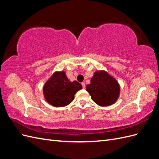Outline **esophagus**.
Returning <instances> with one entry per match:
<instances>
[{
  "label": "esophagus",
  "instance_id": "1",
  "mask_svg": "<svg viewBox=\"0 0 159 159\" xmlns=\"http://www.w3.org/2000/svg\"><path fill=\"white\" fill-rule=\"evenodd\" d=\"M81 85H82V87H83V88L84 89H85V83H81Z\"/></svg>",
  "mask_w": 159,
  "mask_h": 159
}]
</instances>
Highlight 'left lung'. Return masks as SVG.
<instances>
[{
  "label": "left lung",
  "mask_w": 159,
  "mask_h": 159,
  "mask_svg": "<svg viewBox=\"0 0 159 159\" xmlns=\"http://www.w3.org/2000/svg\"><path fill=\"white\" fill-rule=\"evenodd\" d=\"M86 91L91 99L101 107L109 106L117 102L120 94L118 81L104 70L96 71Z\"/></svg>",
  "instance_id": "1"
}]
</instances>
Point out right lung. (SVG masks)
<instances>
[{"label":"right lung","instance_id":"right-lung-1","mask_svg":"<svg viewBox=\"0 0 159 159\" xmlns=\"http://www.w3.org/2000/svg\"><path fill=\"white\" fill-rule=\"evenodd\" d=\"M81 88L78 81L68 80L65 71H56L43 86V93L52 106L64 107L73 102L75 94Z\"/></svg>","mask_w":159,"mask_h":159}]
</instances>
